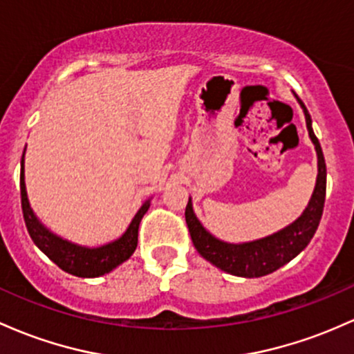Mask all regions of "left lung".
<instances>
[{
	"label": "left lung",
	"instance_id": "8db88e82",
	"mask_svg": "<svg viewBox=\"0 0 354 354\" xmlns=\"http://www.w3.org/2000/svg\"><path fill=\"white\" fill-rule=\"evenodd\" d=\"M297 100L304 109L310 141L316 146L317 159H319L317 161L319 173H317L316 188H314L308 208L292 225L277 232V234L267 236V239L257 240V242L234 245V243L220 242L215 236L209 235L201 227V223L193 213L192 201L188 200V205H186L185 218L189 235H192L193 245L200 252L201 257H205L213 266L228 272V274L239 275V277H262V275L277 270L279 267L286 266L287 262H290L297 254H301L308 247L310 239H313L317 227H319L326 200V162L319 141H317L316 134L310 127V115L308 109H306L301 99Z\"/></svg>",
	"mask_w": 354,
	"mask_h": 354
}]
</instances>
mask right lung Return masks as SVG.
<instances>
[{"label":"right lung","mask_w":354,"mask_h":354,"mask_svg":"<svg viewBox=\"0 0 354 354\" xmlns=\"http://www.w3.org/2000/svg\"><path fill=\"white\" fill-rule=\"evenodd\" d=\"M25 156V153H23ZM19 192H21V209L25 225L28 228V234L32 236L35 245L57 263L62 270L68 274L77 275V277H99V275L107 274L124 260H127L134 254L138 247V230L142 216L149 208V201L142 205L141 209L136 213L131 221L127 232L115 242L107 243V245L99 248H85L68 243L67 240L58 239L57 235L50 234L48 230L37 220L30 208L28 198H26L25 189V171H23V158H21V173H19Z\"/></svg>","instance_id":"1"}]
</instances>
